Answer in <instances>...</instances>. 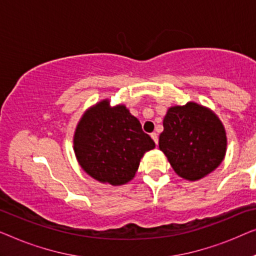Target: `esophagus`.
<instances>
[{
  "label": "esophagus",
  "instance_id": "esophagus-1",
  "mask_svg": "<svg viewBox=\"0 0 256 256\" xmlns=\"http://www.w3.org/2000/svg\"><path fill=\"white\" fill-rule=\"evenodd\" d=\"M150 136H152V139L154 140V142H156V145H158V142H159V136H158V133H156V132L150 133Z\"/></svg>",
  "mask_w": 256,
  "mask_h": 256
}]
</instances>
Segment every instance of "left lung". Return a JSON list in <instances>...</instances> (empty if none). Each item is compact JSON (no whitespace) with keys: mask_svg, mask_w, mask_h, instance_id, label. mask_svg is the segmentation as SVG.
Returning a JSON list of instances; mask_svg holds the SVG:
<instances>
[{"mask_svg":"<svg viewBox=\"0 0 256 256\" xmlns=\"http://www.w3.org/2000/svg\"><path fill=\"white\" fill-rule=\"evenodd\" d=\"M159 148L176 174L196 181L222 164L226 152V133L212 111L190 102L167 111Z\"/></svg>","mask_w":256,"mask_h":256,"instance_id":"obj_1","label":"left lung"}]
</instances>
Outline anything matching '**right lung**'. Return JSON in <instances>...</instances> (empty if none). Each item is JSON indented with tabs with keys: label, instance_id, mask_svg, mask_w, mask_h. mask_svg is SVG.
I'll use <instances>...</instances> for the list:
<instances>
[{
	"label": "right lung",
	"instance_id": "obj_1",
	"mask_svg": "<svg viewBox=\"0 0 256 256\" xmlns=\"http://www.w3.org/2000/svg\"><path fill=\"white\" fill-rule=\"evenodd\" d=\"M156 142L124 106L102 100L81 118L74 150L84 170L97 181L120 186L131 181L144 153Z\"/></svg>",
	"mask_w": 256,
	"mask_h": 256
}]
</instances>
